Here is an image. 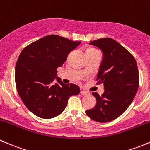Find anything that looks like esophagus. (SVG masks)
<instances>
[{"mask_svg":"<svg viewBox=\"0 0 150 150\" xmlns=\"http://www.w3.org/2000/svg\"><path fill=\"white\" fill-rule=\"evenodd\" d=\"M80 94H81V95H88V92H86V91H84V90H81V92H80Z\"/></svg>","mask_w":150,"mask_h":150,"instance_id":"34e87169","label":"esophagus"}]
</instances>
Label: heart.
I'll use <instances>...</instances> for the list:
<instances>
[{
	"mask_svg": "<svg viewBox=\"0 0 150 150\" xmlns=\"http://www.w3.org/2000/svg\"><path fill=\"white\" fill-rule=\"evenodd\" d=\"M98 52L96 49L95 48H88L86 50V53H91V52Z\"/></svg>",
	"mask_w": 150,
	"mask_h": 150,
	"instance_id": "b5f03b06",
	"label": "heart"
}]
</instances>
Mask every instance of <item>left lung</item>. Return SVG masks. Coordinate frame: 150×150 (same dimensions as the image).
Instances as JSON below:
<instances>
[{"mask_svg": "<svg viewBox=\"0 0 150 150\" xmlns=\"http://www.w3.org/2000/svg\"><path fill=\"white\" fill-rule=\"evenodd\" d=\"M103 52L97 84H104L105 92H92L97 103L85 111L94 121L105 123L116 119L132 103L139 88V71L132 54L118 42L110 38L90 42Z\"/></svg>", "mask_w": 150, "mask_h": 150, "instance_id": "left-lung-1", "label": "left lung"}]
</instances>
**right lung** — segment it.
Returning <instances> with one entry per match:
<instances>
[{
  "label": "right lung",
  "mask_w": 150,
  "mask_h": 150,
  "mask_svg": "<svg viewBox=\"0 0 150 150\" xmlns=\"http://www.w3.org/2000/svg\"><path fill=\"white\" fill-rule=\"evenodd\" d=\"M81 42L51 35L31 43L20 53L15 69L17 92L26 107L40 118L50 119L61 114L71 95L80 89L56 77L68 55ZM58 84H54V78Z\"/></svg>",
  "instance_id": "right-lung-1"
}]
</instances>
